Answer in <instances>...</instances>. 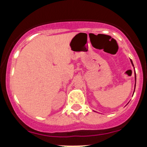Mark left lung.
I'll return each mask as SVG.
<instances>
[{
    "label": "left lung",
    "mask_w": 147,
    "mask_h": 147,
    "mask_svg": "<svg viewBox=\"0 0 147 147\" xmlns=\"http://www.w3.org/2000/svg\"><path fill=\"white\" fill-rule=\"evenodd\" d=\"M131 63H132V65H133V63L132 61H131ZM135 78H136V75H135ZM135 87H136V86H135Z\"/></svg>",
    "instance_id": "obj_1"
}]
</instances>
